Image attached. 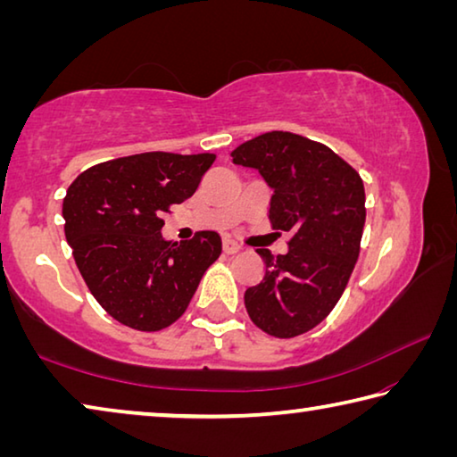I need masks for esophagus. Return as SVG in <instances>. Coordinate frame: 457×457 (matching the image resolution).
Returning <instances> with one entry per match:
<instances>
[{
	"mask_svg": "<svg viewBox=\"0 0 457 457\" xmlns=\"http://www.w3.org/2000/svg\"><path fill=\"white\" fill-rule=\"evenodd\" d=\"M242 250V245H239L237 242H234V239H223V252L226 253H236Z\"/></svg>",
	"mask_w": 457,
	"mask_h": 457,
	"instance_id": "1",
	"label": "esophagus"
}]
</instances>
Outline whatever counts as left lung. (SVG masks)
<instances>
[{"label": "left lung", "instance_id": "1", "mask_svg": "<svg viewBox=\"0 0 457 457\" xmlns=\"http://www.w3.org/2000/svg\"><path fill=\"white\" fill-rule=\"evenodd\" d=\"M231 157L274 189L270 223L292 236L280 256L258 250L264 278L245 290V311L270 337L304 335L337 306L359 260L367 215L361 175L327 145L286 130L245 141Z\"/></svg>", "mask_w": 457, "mask_h": 457}]
</instances>
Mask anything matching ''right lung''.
I'll use <instances>...</instances> for the list:
<instances>
[{
    "label": "right lung",
    "instance_id": "add662e5",
    "mask_svg": "<svg viewBox=\"0 0 457 457\" xmlns=\"http://www.w3.org/2000/svg\"><path fill=\"white\" fill-rule=\"evenodd\" d=\"M213 161V153L130 154L87 169L68 187L62 215L76 266L96 303L125 327L173 324L220 258L218 231L181 244L161 236L165 213L195 193Z\"/></svg>",
    "mask_w": 457,
    "mask_h": 457
}]
</instances>
